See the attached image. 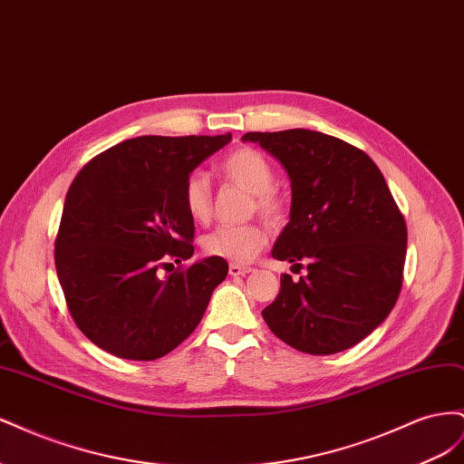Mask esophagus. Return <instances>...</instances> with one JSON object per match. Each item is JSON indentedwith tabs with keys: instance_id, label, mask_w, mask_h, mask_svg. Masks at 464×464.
I'll use <instances>...</instances> for the list:
<instances>
[{
	"instance_id": "1",
	"label": "esophagus",
	"mask_w": 464,
	"mask_h": 464,
	"mask_svg": "<svg viewBox=\"0 0 464 464\" xmlns=\"http://www.w3.org/2000/svg\"><path fill=\"white\" fill-rule=\"evenodd\" d=\"M251 271V266H244V265H240V263H230V266H228V273L232 275V276H244V275H247Z\"/></svg>"
}]
</instances>
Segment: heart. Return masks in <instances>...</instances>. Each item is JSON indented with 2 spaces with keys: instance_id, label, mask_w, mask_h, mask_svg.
Instances as JSON below:
<instances>
[{
  "instance_id": "obj_1",
  "label": "heart",
  "mask_w": 464,
  "mask_h": 464,
  "mask_svg": "<svg viewBox=\"0 0 464 464\" xmlns=\"http://www.w3.org/2000/svg\"><path fill=\"white\" fill-rule=\"evenodd\" d=\"M220 172L234 184L254 195L257 213L276 222L285 215V205L275 191V170L265 154L256 149H237L220 164ZM184 205L195 222H205L210 217V186L203 172H193L184 184ZM266 242V234L257 224H227L203 237V249L210 257L230 263H247L254 259Z\"/></svg>"
}]
</instances>
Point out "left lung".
<instances>
[{
    "mask_svg": "<svg viewBox=\"0 0 464 464\" xmlns=\"http://www.w3.org/2000/svg\"><path fill=\"white\" fill-rule=\"evenodd\" d=\"M290 178V222L273 257L307 263L280 276L263 319L292 348L327 356L358 344L391 314L402 286L406 224L366 152L312 130L246 133Z\"/></svg>",
    "mask_w": 464,
    "mask_h": 464,
    "instance_id": "8db88e82",
    "label": "left lung"
}]
</instances>
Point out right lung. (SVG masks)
Segmentation results:
<instances>
[{
	"instance_id": "add662e5",
	"label": "right lung",
	"mask_w": 464,
	"mask_h": 464,
	"mask_svg": "<svg viewBox=\"0 0 464 464\" xmlns=\"http://www.w3.org/2000/svg\"><path fill=\"white\" fill-rule=\"evenodd\" d=\"M232 135L128 139L92 159L67 191L55 271L91 343L125 360H157L199 325L228 263L193 256L184 184Z\"/></svg>"
}]
</instances>
